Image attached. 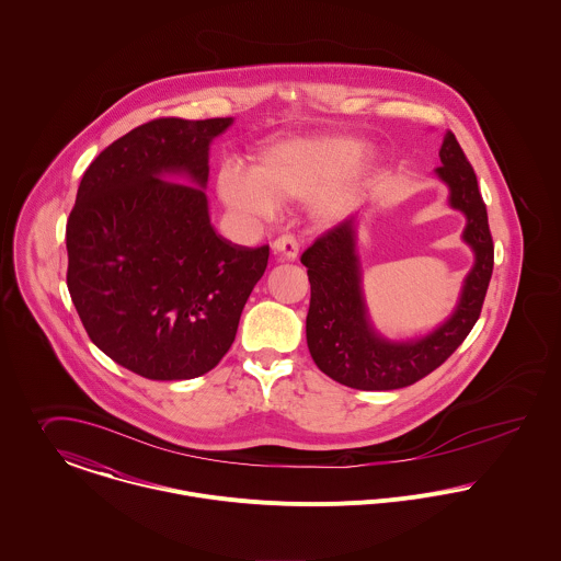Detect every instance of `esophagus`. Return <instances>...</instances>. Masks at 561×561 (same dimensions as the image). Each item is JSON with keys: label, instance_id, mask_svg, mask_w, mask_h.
Wrapping results in <instances>:
<instances>
[{"label": "esophagus", "instance_id": "1", "mask_svg": "<svg viewBox=\"0 0 561 561\" xmlns=\"http://www.w3.org/2000/svg\"><path fill=\"white\" fill-rule=\"evenodd\" d=\"M273 251L282 253L288 260H295L299 255V241L293 234H282L273 241Z\"/></svg>", "mask_w": 561, "mask_h": 561}]
</instances>
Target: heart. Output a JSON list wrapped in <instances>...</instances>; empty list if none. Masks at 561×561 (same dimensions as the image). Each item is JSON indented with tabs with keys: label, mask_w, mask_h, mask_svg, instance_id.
<instances>
[{
	"label": "heart",
	"mask_w": 561,
	"mask_h": 561,
	"mask_svg": "<svg viewBox=\"0 0 561 561\" xmlns=\"http://www.w3.org/2000/svg\"><path fill=\"white\" fill-rule=\"evenodd\" d=\"M366 144L353 137H297L268 148L253 172L228 165L219 172V197L232 210L266 219L277 199H313L318 221H335L351 204L353 187L335 185L366 157ZM334 187L331 188L330 185Z\"/></svg>",
	"instance_id": "b5f03b06"
}]
</instances>
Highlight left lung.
Masks as SVG:
<instances>
[{
    "label": "left lung",
    "instance_id": "left-lung-1",
    "mask_svg": "<svg viewBox=\"0 0 561 561\" xmlns=\"http://www.w3.org/2000/svg\"><path fill=\"white\" fill-rule=\"evenodd\" d=\"M438 157L436 176L449 187V204L467 217L462 239L476 253V264L465 279L458 308L433 333L411 342H389L374 331L355 251V217L320 234L301 255L311 286L306 320L311 359L329 378L346 387L387 391L417 382L465 342L480 318L495 262L486 204L451 130L445 133Z\"/></svg>",
    "mask_w": 561,
    "mask_h": 561
}]
</instances>
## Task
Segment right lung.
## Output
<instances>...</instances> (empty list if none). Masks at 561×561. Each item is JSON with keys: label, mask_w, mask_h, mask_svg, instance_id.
<instances>
[{"label": "right lung", "mask_w": 561, "mask_h": 561, "mask_svg": "<svg viewBox=\"0 0 561 561\" xmlns=\"http://www.w3.org/2000/svg\"><path fill=\"white\" fill-rule=\"evenodd\" d=\"M230 125L128 130L90 163L66 224V284L90 340L150 380L213 370L268 262V245H232L210 226L208 146Z\"/></svg>", "instance_id": "obj_1"}]
</instances>
